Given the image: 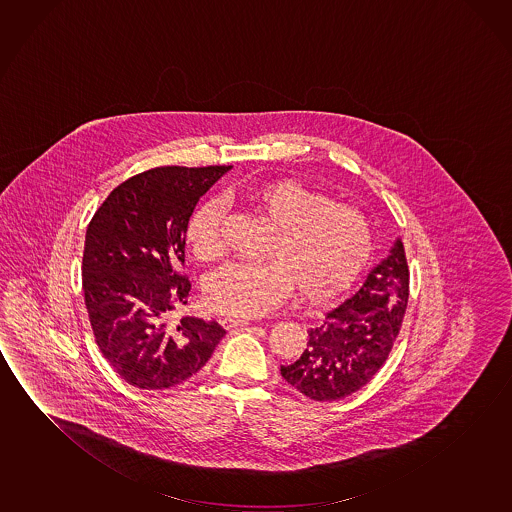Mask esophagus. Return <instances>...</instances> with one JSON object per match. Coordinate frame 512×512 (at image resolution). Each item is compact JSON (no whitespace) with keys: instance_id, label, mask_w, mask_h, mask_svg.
Returning <instances> with one entry per match:
<instances>
[{"instance_id":"34e87169","label":"esophagus","mask_w":512,"mask_h":512,"mask_svg":"<svg viewBox=\"0 0 512 512\" xmlns=\"http://www.w3.org/2000/svg\"><path fill=\"white\" fill-rule=\"evenodd\" d=\"M223 324V328H227V330H232V328H239V326H246V324H250V319H243V317H223L220 321Z\"/></svg>"}]
</instances>
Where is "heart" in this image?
Returning a JSON list of instances; mask_svg holds the SVG:
<instances>
[{
  "label": "heart",
  "mask_w": 512,
  "mask_h": 512,
  "mask_svg": "<svg viewBox=\"0 0 512 512\" xmlns=\"http://www.w3.org/2000/svg\"><path fill=\"white\" fill-rule=\"evenodd\" d=\"M273 230L264 264H230L205 284V303L218 314L257 317L296 291L312 305L337 298L365 268L372 250L369 220L344 202L296 181L262 182L237 193ZM220 205L207 202L186 228L189 250L200 262L223 252Z\"/></svg>",
  "instance_id": "heart-1"
}]
</instances>
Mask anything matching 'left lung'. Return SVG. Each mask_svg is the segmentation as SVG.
Returning <instances> with one entry per match:
<instances>
[{"label": "left lung", "instance_id": "8db88e82", "mask_svg": "<svg viewBox=\"0 0 512 512\" xmlns=\"http://www.w3.org/2000/svg\"><path fill=\"white\" fill-rule=\"evenodd\" d=\"M408 298V260L397 239L362 287L308 330L305 351L280 367L285 381L314 401H340L358 392L385 365Z\"/></svg>", "mask_w": 512, "mask_h": 512}]
</instances>
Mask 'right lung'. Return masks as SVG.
Instances as JSON below:
<instances>
[{
	"label": "right lung",
	"instance_id": "right-lung-1",
	"mask_svg": "<svg viewBox=\"0 0 512 512\" xmlns=\"http://www.w3.org/2000/svg\"><path fill=\"white\" fill-rule=\"evenodd\" d=\"M232 166H158L113 189L90 220L83 294L95 342L118 376L166 390L197 374L227 331L182 317L191 284L182 273L189 218Z\"/></svg>",
	"mask_w": 512,
	"mask_h": 512
}]
</instances>
